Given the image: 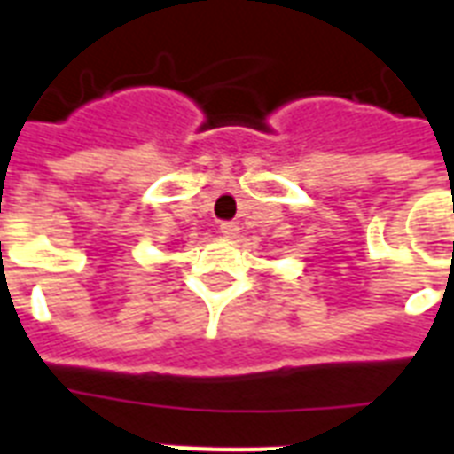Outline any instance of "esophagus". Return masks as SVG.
I'll return each mask as SVG.
<instances>
[{
	"instance_id": "esophagus-1",
	"label": "esophagus",
	"mask_w": 454,
	"mask_h": 454,
	"mask_svg": "<svg viewBox=\"0 0 454 454\" xmlns=\"http://www.w3.org/2000/svg\"><path fill=\"white\" fill-rule=\"evenodd\" d=\"M218 231H221V236L228 238V240H236L238 233H240V226L233 223V221H226V223H221V226H218Z\"/></svg>"
}]
</instances>
